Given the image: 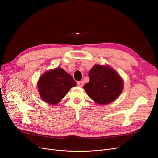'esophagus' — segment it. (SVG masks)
Instances as JSON below:
<instances>
[{"instance_id":"esophagus-1","label":"esophagus","mask_w":158,"mask_h":158,"mask_svg":"<svg viewBox=\"0 0 158 158\" xmlns=\"http://www.w3.org/2000/svg\"><path fill=\"white\" fill-rule=\"evenodd\" d=\"M77 84H78V86L82 87L83 85H84V82H83V81H79V82H78Z\"/></svg>"}]
</instances>
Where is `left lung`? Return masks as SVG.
I'll return each mask as SVG.
<instances>
[{
    "instance_id": "obj_1",
    "label": "left lung",
    "mask_w": 158,
    "mask_h": 158,
    "mask_svg": "<svg viewBox=\"0 0 158 158\" xmlns=\"http://www.w3.org/2000/svg\"><path fill=\"white\" fill-rule=\"evenodd\" d=\"M89 82L84 88L89 98L98 104L111 103L123 88L121 76L109 66L95 65L89 72Z\"/></svg>"
}]
</instances>
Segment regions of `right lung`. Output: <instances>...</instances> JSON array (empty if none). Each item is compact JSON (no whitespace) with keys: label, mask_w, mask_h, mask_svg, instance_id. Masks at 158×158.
I'll return each instance as SVG.
<instances>
[{"label":"right lung","mask_w":158,"mask_h":158,"mask_svg":"<svg viewBox=\"0 0 158 158\" xmlns=\"http://www.w3.org/2000/svg\"><path fill=\"white\" fill-rule=\"evenodd\" d=\"M76 83L70 75L60 68L46 72L37 84L40 96L51 105L58 103Z\"/></svg>","instance_id":"add662e5"}]
</instances>
